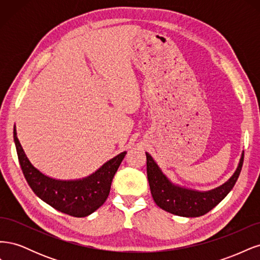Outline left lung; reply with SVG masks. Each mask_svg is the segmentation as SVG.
<instances>
[{
	"label": "left lung",
	"instance_id": "8db88e82",
	"mask_svg": "<svg viewBox=\"0 0 260 260\" xmlns=\"http://www.w3.org/2000/svg\"><path fill=\"white\" fill-rule=\"evenodd\" d=\"M145 154L147 179L156 205L170 214L181 217H200L217 206L233 188L244 160L243 152L237 170L222 185L209 191H196L172 183L153 157L148 153Z\"/></svg>",
	"mask_w": 260,
	"mask_h": 260
}]
</instances>
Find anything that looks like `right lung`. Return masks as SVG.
Listing matches in <instances>:
<instances>
[{
    "label": "right lung",
    "mask_w": 260,
    "mask_h": 260,
    "mask_svg": "<svg viewBox=\"0 0 260 260\" xmlns=\"http://www.w3.org/2000/svg\"><path fill=\"white\" fill-rule=\"evenodd\" d=\"M14 142L18 160L31 190L39 199L58 211L73 217H86L99 209L108 198L113 178L127 152L106 161L92 175L78 180H58L46 176L28 159L14 127Z\"/></svg>",
    "instance_id": "right-lung-1"
}]
</instances>
